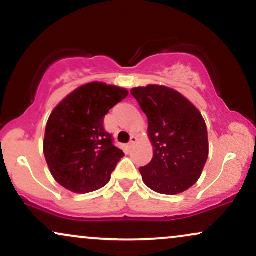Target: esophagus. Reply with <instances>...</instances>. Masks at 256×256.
<instances>
[{
  "label": "esophagus",
  "instance_id": "obj_1",
  "mask_svg": "<svg viewBox=\"0 0 256 256\" xmlns=\"http://www.w3.org/2000/svg\"><path fill=\"white\" fill-rule=\"evenodd\" d=\"M136 142H137V137L136 136H132L131 140H130V142H128V146H132Z\"/></svg>",
  "mask_w": 256,
  "mask_h": 256
}]
</instances>
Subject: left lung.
I'll use <instances>...</instances> for the list:
<instances>
[{
    "label": "left lung",
    "mask_w": 256,
    "mask_h": 256,
    "mask_svg": "<svg viewBox=\"0 0 256 256\" xmlns=\"http://www.w3.org/2000/svg\"><path fill=\"white\" fill-rule=\"evenodd\" d=\"M148 118V134L154 146L150 162L140 167L143 182L158 194L177 195L192 188L208 158L207 126L201 113L178 91L162 85L134 88Z\"/></svg>",
    "instance_id": "left-lung-1"
}]
</instances>
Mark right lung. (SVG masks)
Returning a JSON list of instances; mask_svg holds the SVG:
<instances>
[{
	"mask_svg": "<svg viewBox=\"0 0 256 256\" xmlns=\"http://www.w3.org/2000/svg\"><path fill=\"white\" fill-rule=\"evenodd\" d=\"M128 95L122 88L85 84L70 94L52 112L43 150L52 177L67 190L85 194L110 182L122 149L104 130V116Z\"/></svg>",
	"mask_w": 256,
	"mask_h": 256,
	"instance_id": "right-lung-1",
	"label": "right lung"
}]
</instances>
